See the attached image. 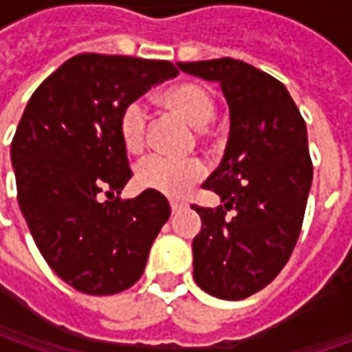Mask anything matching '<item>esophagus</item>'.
Segmentation results:
<instances>
[{"label":"esophagus","instance_id":"1","mask_svg":"<svg viewBox=\"0 0 352 352\" xmlns=\"http://www.w3.org/2000/svg\"><path fill=\"white\" fill-rule=\"evenodd\" d=\"M186 206L184 204H170V210H172V215H176V213H180Z\"/></svg>","mask_w":352,"mask_h":352}]
</instances>
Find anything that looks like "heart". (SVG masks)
<instances>
[{"label":"heart","instance_id":"b5f03b06","mask_svg":"<svg viewBox=\"0 0 352 352\" xmlns=\"http://www.w3.org/2000/svg\"><path fill=\"white\" fill-rule=\"evenodd\" d=\"M160 103L182 116L194 127L208 125L215 113V102L210 89L194 84L180 82L160 94ZM119 137L129 153H141L146 135V111L142 103L131 102L119 116ZM206 176V166L197 158H170L153 155L137 166V184L144 190H153L162 196L182 197L192 186Z\"/></svg>","mask_w":352,"mask_h":352}]
</instances>
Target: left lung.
I'll list each match as a JSON object with an SVG mask.
<instances>
[{
	"mask_svg": "<svg viewBox=\"0 0 352 352\" xmlns=\"http://www.w3.org/2000/svg\"><path fill=\"white\" fill-rule=\"evenodd\" d=\"M178 68L217 82L231 117L223 158L204 182L223 206L192 208L201 217L192 243L194 280L219 300H245L278 276L300 236L314 178L305 123L284 84L247 62Z\"/></svg>",
	"mask_w": 352,
	"mask_h": 352,
	"instance_id": "8db88e82",
	"label": "left lung"
}]
</instances>
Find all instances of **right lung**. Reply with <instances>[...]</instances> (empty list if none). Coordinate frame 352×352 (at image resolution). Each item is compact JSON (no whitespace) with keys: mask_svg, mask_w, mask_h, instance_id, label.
<instances>
[{"mask_svg":"<svg viewBox=\"0 0 352 352\" xmlns=\"http://www.w3.org/2000/svg\"><path fill=\"white\" fill-rule=\"evenodd\" d=\"M178 76L164 60L78 54L36 88L11 142L17 199L41 254L78 292L131 288L168 221L166 197L100 201L131 180L119 116L153 86Z\"/></svg>","mask_w":352,"mask_h":352,"instance_id":"add662e5","label":"right lung"}]
</instances>
